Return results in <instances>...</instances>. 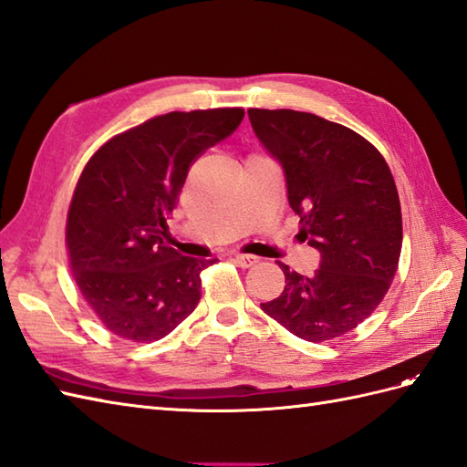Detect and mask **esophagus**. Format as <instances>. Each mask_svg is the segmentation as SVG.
Segmentation results:
<instances>
[{
	"instance_id": "obj_1",
	"label": "esophagus",
	"mask_w": 467,
	"mask_h": 467,
	"mask_svg": "<svg viewBox=\"0 0 467 467\" xmlns=\"http://www.w3.org/2000/svg\"><path fill=\"white\" fill-rule=\"evenodd\" d=\"M234 261L240 267H244V269H247V267H254L255 264H257V257L255 255H247V254H235L234 255Z\"/></svg>"
}]
</instances>
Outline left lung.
<instances>
[{
  "mask_svg": "<svg viewBox=\"0 0 467 467\" xmlns=\"http://www.w3.org/2000/svg\"><path fill=\"white\" fill-rule=\"evenodd\" d=\"M249 120L283 166L301 242L321 252L303 277L277 261L285 289L261 303L295 337L323 343L372 315L390 289L402 249V212L384 156L343 124L291 109H249Z\"/></svg>",
  "mask_w": 467,
  "mask_h": 467,
  "instance_id": "8db88e82",
  "label": "left lung"
}]
</instances>
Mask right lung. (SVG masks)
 <instances>
[{
  "label": "right lung",
  "mask_w": 467,
  "mask_h": 467,
  "mask_svg": "<svg viewBox=\"0 0 467 467\" xmlns=\"http://www.w3.org/2000/svg\"><path fill=\"white\" fill-rule=\"evenodd\" d=\"M245 115L244 109L168 112L102 144L88 158L67 213L65 244L83 299L112 335L152 343L196 309V259L164 245L190 166Z\"/></svg>",
  "instance_id": "1"
}]
</instances>
